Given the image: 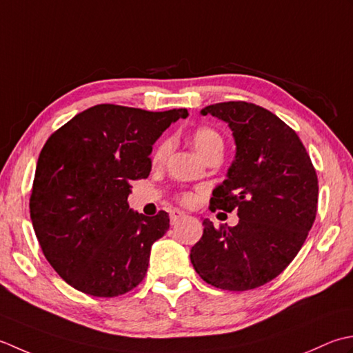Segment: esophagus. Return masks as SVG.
Wrapping results in <instances>:
<instances>
[{
	"label": "esophagus",
	"mask_w": 353,
	"mask_h": 353,
	"mask_svg": "<svg viewBox=\"0 0 353 353\" xmlns=\"http://www.w3.org/2000/svg\"><path fill=\"white\" fill-rule=\"evenodd\" d=\"M183 218H185V213L181 212V210H178V208H175V210L170 212V224H172V225L178 224V222L181 221Z\"/></svg>",
	"instance_id": "obj_1"
}]
</instances>
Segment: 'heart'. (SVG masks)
<instances>
[{
  "instance_id": "1",
  "label": "heart",
  "mask_w": 353,
  "mask_h": 353,
  "mask_svg": "<svg viewBox=\"0 0 353 353\" xmlns=\"http://www.w3.org/2000/svg\"><path fill=\"white\" fill-rule=\"evenodd\" d=\"M192 145L201 157H205L208 152H212V150H216V149L222 150L224 141H222V137L218 131H214V129L208 126H203V128H198L196 131L192 134ZM169 149H170V143L163 141L155 150L154 161L155 163L163 161L164 158L168 157ZM192 199H193L192 195H183V201L187 204H190Z\"/></svg>"
}]
</instances>
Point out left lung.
<instances>
[{
	"instance_id": "obj_1",
	"label": "left lung",
	"mask_w": 353,
	"mask_h": 353,
	"mask_svg": "<svg viewBox=\"0 0 353 353\" xmlns=\"http://www.w3.org/2000/svg\"><path fill=\"white\" fill-rule=\"evenodd\" d=\"M232 129L236 154L213 189L212 210H236L234 227L204 233L190 250L199 277L221 290L247 291L276 279L297 256L317 214L319 181L303 143L276 114L247 102L205 106Z\"/></svg>"
}]
</instances>
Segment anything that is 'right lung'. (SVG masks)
Here are the masks:
<instances>
[{
  "instance_id": "1",
  "label": "right lung",
  "mask_w": 353,
  "mask_h": 353,
  "mask_svg": "<svg viewBox=\"0 0 353 353\" xmlns=\"http://www.w3.org/2000/svg\"><path fill=\"white\" fill-rule=\"evenodd\" d=\"M187 116L185 108L96 105L47 140L36 163L30 218L42 253L74 290L116 297L145 279L169 214L129 208V181L148 178L154 143Z\"/></svg>"
}]
</instances>
